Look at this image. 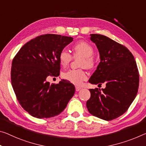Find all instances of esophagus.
Returning <instances> with one entry per match:
<instances>
[{"label":"esophagus","instance_id":"1","mask_svg":"<svg viewBox=\"0 0 146 146\" xmlns=\"http://www.w3.org/2000/svg\"><path fill=\"white\" fill-rule=\"evenodd\" d=\"M75 89H76V91L78 92V91H79V90H81V88L78 87V86H76V87H75Z\"/></svg>","mask_w":146,"mask_h":146}]
</instances>
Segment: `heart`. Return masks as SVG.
<instances>
[{
    "label": "heart",
    "mask_w": 146,
    "mask_h": 146,
    "mask_svg": "<svg viewBox=\"0 0 146 146\" xmlns=\"http://www.w3.org/2000/svg\"><path fill=\"white\" fill-rule=\"evenodd\" d=\"M74 58H80L79 66L80 68H92L95 60L92 54L94 48L91 45L86 41H80L72 47ZM58 60L60 66L66 68L72 60V56L68 50L63 49L59 53ZM62 77L67 80L76 85H80L83 80L87 78L85 71L82 69H71L62 74Z\"/></svg>",
    "instance_id": "heart-1"
}]
</instances>
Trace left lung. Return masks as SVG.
<instances>
[{"label": "left lung", "mask_w": 146, "mask_h": 146, "mask_svg": "<svg viewBox=\"0 0 146 146\" xmlns=\"http://www.w3.org/2000/svg\"><path fill=\"white\" fill-rule=\"evenodd\" d=\"M97 46L100 62L89 79L92 84H106L105 88L90 89L89 112L106 121L119 117L128 109L137 94L139 73L132 53L125 46L101 34H90Z\"/></svg>", "instance_id": "8db88e82"}]
</instances>
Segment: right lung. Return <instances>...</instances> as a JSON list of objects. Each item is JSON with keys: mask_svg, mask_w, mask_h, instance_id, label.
Listing matches in <instances>:
<instances>
[{"mask_svg": "<svg viewBox=\"0 0 146 146\" xmlns=\"http://www.w3.org/2000/svg\"><path fill=\"white\" fill-rule=\"evenodd\" d=\"M71 37L45 34L21 48L11 64V81L18 101L32 116L48 118L60 114L75 92V86L62 79L47 81L60 75V52L72 42Z\"/></svg>", "mask_w": 146, "mask_h": 146, "instance_id": "obj_1", "label": "right lung"}]
</instances>
